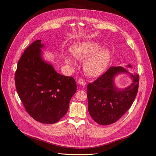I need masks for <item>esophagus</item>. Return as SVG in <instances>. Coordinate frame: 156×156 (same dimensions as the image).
Wrapping results in <instances>:
<instances>
[{
  "label": "esophagus",
  "instance_id": "esophagus-1",
  "mask_svg": "<svg viewBox=\"0 0 156 156\" xmlns=\"http://www.w3.org/2000/svg\"><path fill=\"white\" fill-rule=\"evenodd\" d=\"M78 82V83L80 85H81L83 87H85L86 86V82H85V81L83 79H81V78L79 79Z\"/></svg>",
  "mask_w": 156,
  "mask_h": 156
}]
</instances>
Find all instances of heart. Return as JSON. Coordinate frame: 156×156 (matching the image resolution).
Here are the masks:
<instances>
[{"mask_svg":"<svg viewBox=\"0 0 156 156\" xmlns=\"http://www.w3.org/2000/svg\"><path fill=\"white\" fill-rule=\"evenodd\" d=\"M72 53L77 59H86L83 68L92 77L98 76L104 72L110 58V53L107 49L101 48L99 43L92 41L79 43L73 49ZM65 61L69 66L76 64L73 58L69 54L65 56Z\"/></svg>","mask_w":156,"mask_h":156,"instance_id":"heart-1","label":"heart"}]
</instances>
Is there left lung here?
I'll use <instances>...</instances> for the list:
<instances>
[{
	"label": "left lung",
	"mask_w": 156,
	"mask_h": 156,
	"mask_svg": "<svg viewBox=\"0 0 156 156\" xmlns=\"http://www.w3.org/2000/svg\"><path fill=\"white\" fill-rule=\"evenodd\" d=\"M132 67L130 65L127 66ZM120 73H127L132 79L128 87L117 88L114 78ZM139 76L132 74L126 68L112 66L87 86L88 112L91 118L100 125L107 126L116 122L132 106L137 94Z\"/></svg>",
	"instance_id": "1"
}]
</instances>
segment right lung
I'll return each instance as SVG.
<instances>
[{"label":"right lung","instance_id":"1","mask_svg":"<svg viewBox=\"0 0 156 156\" xmlns=\"http://www.w3.org/2000/svg\"><path fill=\"white\" fill-rule=\"evenodd\" d=\"M41 40L29 45L18 61L16 88L26 112L43 123L58 122L66 113L76 91L71 76L61 75L43 59Z\"/></svg>","mask_w":156,"mask_h":156}]
</instances>
